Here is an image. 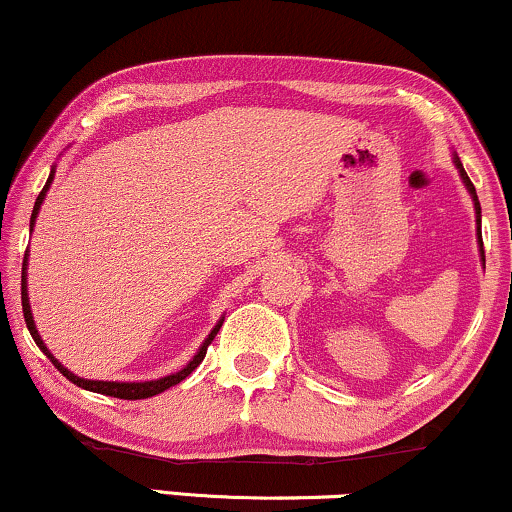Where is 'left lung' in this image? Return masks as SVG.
<instances>
[{
  "mask_svg": "<svg viewBox=\"0 0 512 512\" xmlns=\"http://www.w3.org/2000/svg\"><path fill=\"white\" fill-rule=\"evenodd\" d=\"M454 165L456 170L461 172V179L465 184V189H468V193L472 196V203H475V222H477V243H480V255H482V262H484V245H482V208H480V200H477V193H475V186H472V181L468 174H465L463 165H461V158L454 153Z\"/></svg>",
  "mask_w": 512,
  "mask_h": 512,
  "instance_id": "left-lung-1",
  "label": "left lung"
}]
</instances>
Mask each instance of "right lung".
<instances>
[{"instance_id": "obj_1", "label": "right lung", "mask_w": 512, "mask_h": 512, "mask_svg": "<svg viewBox=\"0 0 512 512\" xmlns=\"http://www.w3.org/2000/svg\"><path fill=\"white\" fill-rule=\"evenodd\" d=\"M51 181H54V170H51L47 184H44V189L40 191V196H37L35 200V208H32V217H30V231L32 226H35V219H37V212H40L42 203H44V196H47ZM25 269H28V250H25V257H23V276H21V302H23V316H25V323H28V331L32 335V340L37 342V347L42 349L44 354H47L51 364H54L58 371H61L66 378L70 380V383H75L77 387H82V390H89V392H99V394H106V397H118V399H148V397H155V394L170 390L172 385L181 383V380L186 378V375H191L196 368L200 366V361L205 359V352H208V345L212 340H215V335L219 333V328H222L224 323V316L222 319L217 321V326L212 328L208 338H205L203 345H200V349L196 352V357H193L189 364H186L181 371L172 373V375H165V378H158V380H146V383H115V380H87V378H80V375L70 373L66 366L58 361L54 354L49 352L47 345H44V340L40 338V333H37V326H35V319H32V312H30V297H28V281H25Z\"/></svg>"}]
</instances>
